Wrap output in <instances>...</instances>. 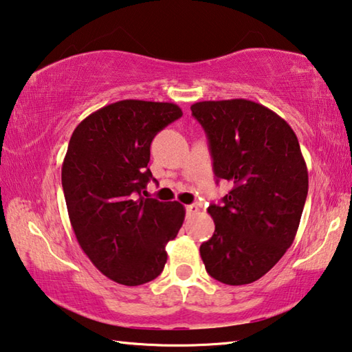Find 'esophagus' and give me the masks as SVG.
I'll list each match as a JSON object with an SVG mask.
<instances>
[{"mask_svg": "<svg viewBox=\"0 0 352 352\" xmlns=\"http://www.w3.org/2000/svg\"><path fill=\"white\" fill-rule=\"evenodd\" d=\"M186 210H187V214L190 217V214H196V213H198V212H199V207L192 204V206H187Z\"/></svg>", "mask_w": 352, "mask_h": 352, "instance_id": "34e87169", "label": "esophagus"}]
</instances>
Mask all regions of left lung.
Returning a JSON list of instances; mask_svg holds the SVG:
<instances>
[{
	"instance_id": "obj_1",
	"label": "left lung",
	"mask_w": 352,
	"mask_h": 352,
	"mask_svg": "<svg viewBox=\"0 0 352 352\" xmlns=\"http://www.w3.org/2000/svg\"><path fill=\"white\" fill-rule=\"evenodd\" d=\"M208 138L213 171L233 188L208 213L214 233L199 252L210 276L241 286L266 275L297 235L307 166L294 129L263 104L230 98L192 104Z\"/></svg>"
}]
</instances>
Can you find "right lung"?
<instances>
[{
    "label": "right lung",
    "mask_w": 352,
    "mask_h": 352,
    "mask_svg": "<svg viewBox=\"0 0 352 352\" xmlns=\"http://www.w3.org/2000/svg\"><path fill=\"white\" fill-rule=\"evenodd\" d=\"M181 116L175 103L120 100L89 114L71 135L61 186L72 230L91 263L119 285L159 276L165 245L182 227V204L142 196L153 177L151 140Z\"/></svg>",
    "instance_id": "1"
}]
</instances>
